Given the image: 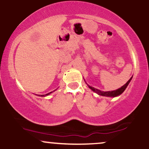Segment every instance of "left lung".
Instances as JSON below:
<instances>
[{
  "label": "left lung",
  "instance_id": "1",
  "mask_svg": "<svg viewBox=\"0 0 149 149\" xmlns=\"http://www.w3.org/2000/svg\"><path fill=\"white\" fill-rule=\"evenodd\" d=\"M132 77H131L130 79L127 83L125 84L123 86H122L121 88H120L118 89H117V90H113V91H108V92H103V91H101V90H97V89H95V88H93V87H91L90 86V85H88V87L90 88L92 91H94L95 92H96V93L98 94V95H102V96H105V97H115L116 96H118V95H121V94L123 93L125 91V90L126 88H127V86L128 85V84L130 83V80L132 79Z\"/></svg>",
  "mask_w": 149,
  "mask_h": 149
}]
</instances>
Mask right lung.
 <instances>
[{
	"label": "right lung",
	"mask_w": 149,
	"mask_h": 149,
	"mask_svg": "<svg viewBox=\"0 0 149 149\" xmlns=\"http://www.w3.org/2000/svg\"><path fill=\"white\" fill-rule=\"evenodd\" d=\"M51 92H49V93H47V94H46V95H38V96H40V97H45V96H47V95H49V94L51 93Z\"/></svg>",
	"instance_id": "right-lung-1"
}]
</instances>
